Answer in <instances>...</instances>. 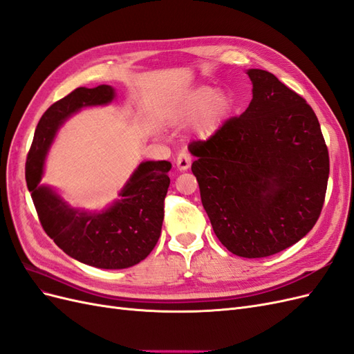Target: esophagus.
<instances>
[{
  "label": "esophagus",
  "instance_id": "esophagus-1",
  "mask_svg": "<svg viewBox=\"0 0 354 354\" xmlns=\"http://www.w3.org/2000/svg\"><path fill=\"white\" fill-rule=\"evenodd\" d=\"M176 164H177V168H178L180 171H186V169H189V167H190V164H192V158H190L189 153L181 152V153L177 156V159H176Z\"/></svg>",
  "mask_w": 354,
  "mask_h": 354
}]
</instances>
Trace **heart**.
Here are the masks:
<instances>
[{
	"label": "heart",
	"mask_w": 354,
	"mask_h": 354,
	"mask_svg": "<svg viewBox=\"0 0 354 354\" xmlns=\"http://www.w3.org/2000/svg\"><path fill=\"white\" fill-rule=\"evenodd\" d=\"M232 109V99L226 93H218L209 85H199L171 103L164 112V121L183 127L192 122V131L207 140L216 134Z\"/></svg>",
	"instance_id": "heart-1"
}]
</instances>
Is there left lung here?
<instances>
[{
	"instance_id": "1",
	"label": "left lung",
	"mask_w": 354,
	"mask_h": 354,
	"mask_svg": "<svg viewBox=\"0 0 354 354\" xmlns=\"http://www.w3.org/2000/svg\"><path fill=\"white\" fill-rule=\"evenodd\" d=\"M252 100L189 152L214 233L245 259L286 250L313 229L324 207L329 156L306 100L273 73L246 71Z\"/></svg>"
}]
</instances>
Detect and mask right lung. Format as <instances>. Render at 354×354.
<instances>
[{
  "instance_id": "1",
  "label": "right lung",
  "mask_w": 354,
  "mask_h": 354,
  "mask_svg": "<svg viewBox=\"0 0 354 354\" xmlns=\"http://www.w3.org/2000/svg\"><path fill=\"white\" fill-rule=\"evenodd\" d=\"M115 97L111 85L80 87L51 104L37 125L26 159V185L42 229L72 259L108 270L136 266L155 248L162 229L171 162L145 160L120 190V199L102 211L72 207L41 180L60 127L81 109L106 106Z\"/></svg>"
}]
</instances>
